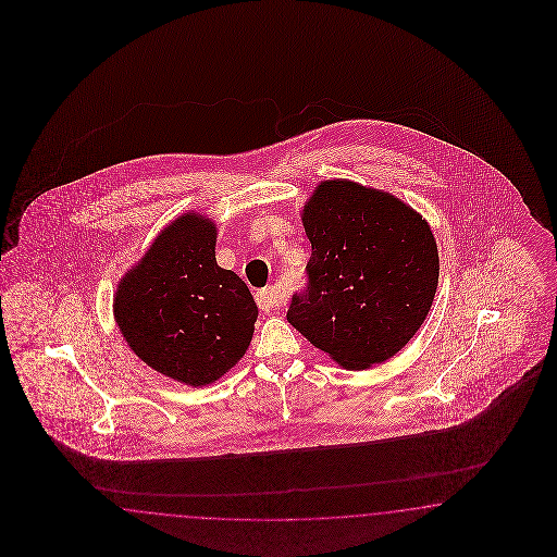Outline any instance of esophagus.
<instances>
[{
  "mask_svg": "<svg viewBox=\"0 0 557 557\" xmlns=\"http://www.w3.org/2000/svg\"><path fill=\"white\" fill-rule=\"evenodd\" d=\"M255 300L259 304V308L265 310V312H273V310H277V308L282 306V296H280V292L273 286L259 289L257 296H255Z\"/></svg>",
  "mask_w": 557,
  "mask_h": 557,
  "instance_id": "obj_1",
  "label": "esophagus"
}]
</instances>
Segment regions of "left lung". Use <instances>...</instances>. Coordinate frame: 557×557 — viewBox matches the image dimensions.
Instances as JSON below:
<instances>
[{"label": "left lung", "mask_w": 557, "mask_h": 557, "mask_svg": "<svg viewBox=\"0 0 557 557\" xmlns=\"http://www.w3.org/2000/svg\"><path fill=\"white\" fill-rule=\"evenodd\" d=\"M300 216L312 253L287 322L345 370L394 357L437 292L431 224L400 198L351 180L321 182Z\"/></svg>", "instance_id": "obj_1"}]
</instances>
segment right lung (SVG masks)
<instances>
[{
	"label": "right lung",
	"instance_id": "right-lung-1",
	"mask_svg": "<svg viewBox=\"0 0 557 557\" xmlns=\"http://www.w3.org/2000/svg\"><path fill=\"white\" fill-rule=\"evenodd\" d=\"M216 222L206 214H180L114 294V319L136 357L191 388L235 368L259 314L247 284L216 263Z\"/></svg>",
	"mask_w": 557,
	"mask_h": 557
}]
</instances>
